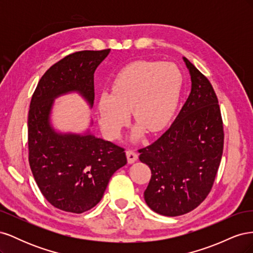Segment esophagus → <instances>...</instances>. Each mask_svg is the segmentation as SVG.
Listing matches in <instances>:
<instances>
[{"label": "esophagus", "instance_id": "obj_1", "mask_svg": "<svg viewBox=\"0 0 253 253\" xmlns=\"http://www.w3.org/2000/svg\"><path fill=\"white\" fill-rule=\"evenodd\" d=\"M126 156H127L128 164H134L136 160L138 159V155H137V153L135 152V150H132V149H128L126 151Z\"/></svg>", "mask_w": 253, "mask_h": 253}]
</instances>
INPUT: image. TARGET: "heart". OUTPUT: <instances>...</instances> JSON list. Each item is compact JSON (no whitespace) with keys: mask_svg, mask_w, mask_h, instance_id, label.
Masks as SVG:
<instances>
[{"mask_svg":"<svg viewBox=\"0 0 253 253\" xmlns=\"http://www.w3.org/2000/svg\"><path fill=\"white\" fill-rule=\"evenodd\" d=\"M182 86V75L174 63L136 61L117 74L112 94L99 97V124L110 139L120 135L127 125L129 111L137 125L132 138L139 139L145 129H163L175 112Z\"/></svg>","mask_w":253,"mask_h":253,"instance_id":"1","label":"heart"}]
</instances>
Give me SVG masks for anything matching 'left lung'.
<instances>
[{"instance_id": "8db88e82", "label": "left lung", "mask_w": 253, "mask_h": 253, "mask_svg": "<svg viewBox=\"0 0 253 253\" xmlns=\"http://www.w3.org/2000/svg\"><path fill=\"white\" fill-rule=\"evenodd\" d=\"M191 93L172 126L140 149V162L152 176L144 191L150 208L165 216L194 210L208 196L220 164L224 129L215 91L210 81L183 57Z\"/></svg>"}]
</instances>
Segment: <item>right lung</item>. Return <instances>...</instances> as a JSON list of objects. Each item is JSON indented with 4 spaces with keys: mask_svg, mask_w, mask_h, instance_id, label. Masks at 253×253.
Wrapping results in <instances>:
<instances>
[{
    "mask_svg": "<svg viewBox=\"0 0 253 253\" xmlns=\"http://www.w3.org/2000/svg\"><path fill=\"white\" fill-rule=\"evenodd\" d=\"M111 49L71 53L38 83L28 113L29 166L41 193L55 208L83 213L104 194L112 175L126 164L125 149L84 134L59 133L50 122L55 99L78 93L91 108L94 73Z\"/></svg>",
    "mask_w": 253,
    "mask_h": 253,
    "instance_id": "add662e5",
    "label": "right lung"
}]
</instances>
